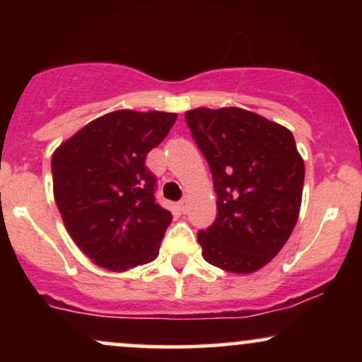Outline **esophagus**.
<instances>
[{
    "label": "esophagus",
    "instance_id": "obj_1",
    "mask_svg": "<svg viewBox=\"0 0 362 362\" xmlns=\"http://www.w3.org/2000/svg\"><path fill=\"white\" fill-rule=\"evenodd\" d=\"M187 204H189V201H187V199H182V201L178 202V209H180L182 214L187 213Z\"/></svg>",
    "mask_w": 362,
    "mask_h": 362
}]
</instances>
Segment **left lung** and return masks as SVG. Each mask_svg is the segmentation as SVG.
<instances>
[{
	"label": "left lung",
	"instance_id": "left-lung-1",
	"mask_svg": "<svg viewBox=\"0 0 362 362\" xmlns=\"http://www.w3.org/2000/svg\"><path fill=\"white\" fill-rule=\"evenodd\" d=\"M187 126L213 173L214 223L197 233L206 262L233 274L269 264L300 216L305 161L289 129L253 112L194 109Z\"/></svg>",
	"mask_w": 362,
	"mask_h": 362
}]
</instances>
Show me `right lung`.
I'll use <instances>...</instances> for the list:
<instances>
[{
    "label": "right lung",
    "mask_w": 362,
    "mask_h": 362,
    "mask_svg": "<svg viewBox=\"0 0 362 362\" xmlns=\"http://www.w3.org/2000/svg\"><path fill=\"white\" fill-rule=\"evenodd\" d=\"M177 114L115 110L91 120L52 155L54 199L80 250L112 272L155 260L172 213L155 201L148 153Z\"/></svg>",
    "instance_id": "obj_1"
}]
</instances>
